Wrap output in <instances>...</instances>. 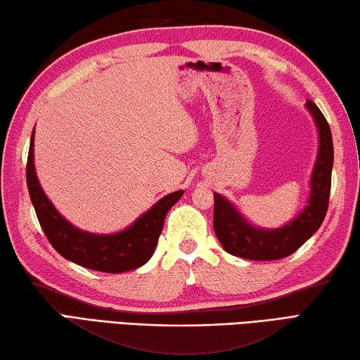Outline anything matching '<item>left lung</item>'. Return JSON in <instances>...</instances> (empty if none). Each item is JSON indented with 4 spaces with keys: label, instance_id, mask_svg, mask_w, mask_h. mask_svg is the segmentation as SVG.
Listing matches in <instances>:
<instances>
[{
    "label": "left lung",
    "instance_id": "1",
    "mask_svg": "<svg viewBox=\"0 0 360 360\" xmlns=\"http://www.w3.org/2000/svg\"><path fill=\"white\" fill-rule=\"evenodd\" d=\"M307 110L314 120L319 145L310 179V196L305 209L294 219L276 229H264L251 224L237 207L213 193L215 212L213 229L221 247L232 256L250 261H275L292 255L323 224L330 196V176L333 166V142L330 126L313 101H307Z\"/></svg>",
    "mask_w": 360,
    "mask_h": 360
}]
</instances>
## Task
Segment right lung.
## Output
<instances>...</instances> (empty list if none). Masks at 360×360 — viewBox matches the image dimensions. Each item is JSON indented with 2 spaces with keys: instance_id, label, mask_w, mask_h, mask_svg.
Masks as SVG:
<instances>
[{
  "instance_id": "obj_1",
  "label": "right lung",
  "mask_w": 360,
  "mask_h": 360,
  "mask_svg": "<svg viewBox=\"0 0 360 360\" xmlns=\"http://www.w3.org/2000/svg\"><path fill=\"white\" fill-rule=\"evenodd\" d=\"M27 185L37 219L52 247L65 259L105 274L128 272L147 264L155 253L164 218L170 207L184 196V190L167 194L128 228L113 234H94L75 228L50 202L37 179L34 167V129L30 141Z\"/></svg>"
}]
</instances>
